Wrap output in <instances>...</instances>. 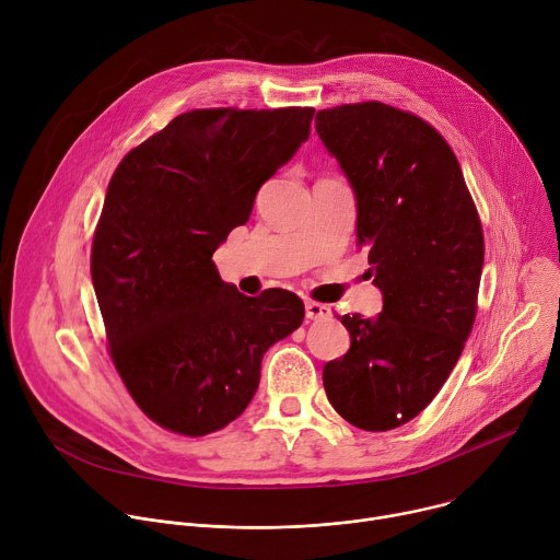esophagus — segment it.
<instances>
[{"instance_id":"obj_1","label":"esophagus","mask_w":560,"mask_h":560,"mask_svg":"<svg viewBox=\"0 0 560 560\" xmlns=\"http://www.w3.org/2000/svg\"><path fill=\"white\" fill-rule=\"evenodd\" d=\"M332 314L330 305L326 303H316V301H305V316L310 322H322V318H328Z\"/></svg>"}]
</instances>
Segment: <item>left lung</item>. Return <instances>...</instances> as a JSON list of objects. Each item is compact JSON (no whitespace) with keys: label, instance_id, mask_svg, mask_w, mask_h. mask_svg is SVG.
<instances>
[{"label":"left lung","instance_id":"left-lung-1","mask_svg":"<svg viewBox=\"0 0 560 560\" xmlns=\"http://www.w3.org/2000/svg\"><path fill=\"white\" fill-rule=\"evenodd\" d=\"M316 132L357 195L383 312L339 316L350 350L328 361V401L352 425L412 421L454 370L476 318L483 228L458 159L425 119L381 102L316 113Z\"/></svg>","mask_w":560,"mask_h":560}]
</instances>
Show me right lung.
Masks as SVG:
<instances>
[{
    "mask_svg": "<svg viewBox=\"0 0 560 560\" xmlns=\"http://www.w3.org/2000/svg\"><path fill=\"white\" fill-rule=\"evenodd\" d=\"M314 108H201L132 148L93 236L91 275L108 352L139 410L206 436L242 415L266 350L303 322L288 290L246 296L212 253L310 135Z\"/></svg>",
    "mask_w": 560,
    "mask_h": 560,
    "instance_id": "1",
    "label": "right lung"
}]
</instances>
